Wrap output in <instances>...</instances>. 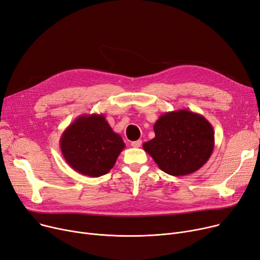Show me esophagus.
<instances>
[{
    "label": "esophagus",
    "instance_id": "34e87169",
    "mask_svg": "<svg viewBox=\"0 0 260 260\" xmlns=\"http://www.w3.org/2000/svg\"><path fill=\"white\" fill-rule=\"evenodd\" d=\"M141 144H142V141H141V140H137V141H133V142L131 143V145H132L133 147H140V146H141Z\"/></svg>",
    "mask_w": 260,
    "mask_h": 260
}]
</instances>
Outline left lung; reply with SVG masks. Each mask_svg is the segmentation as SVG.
<instances>
[{"instance_id": "1", "label": "left lung", "mask_w": 260, "mask_h": 260, "mask_svg": "<svg viewBox=\"0 0 260 260\" xmlns=\"http://www.w3.org/2000/svg\"><path fill=\"white\" fill-rule=\"evenodd\" d=\"M155 138L143 143V149L160 170L172 176L198 171L210 159L214 129L202 115L188 109L162 114L154 124Z\"/></svg>"}]
</instances>
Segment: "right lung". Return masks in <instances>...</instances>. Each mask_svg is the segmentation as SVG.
Segmentation results:
<instances>
[{
	"instance_id": "1",
	"label": "right lung",
	"mask_w": 260,
	"mask_h": 260,
	"mask_svg": "<svg viewBox=\"0 0 260 260\" xmlns=\"http://www.w3.org/2000/svg\"><path fill=\"white\" fill-rule=\"evenodd\" d=\"M125 147L103 114L81 115L63 132L60 148L65 161L76 172L100 177L111 171Z\"/></svg>"
}]
</instances>
